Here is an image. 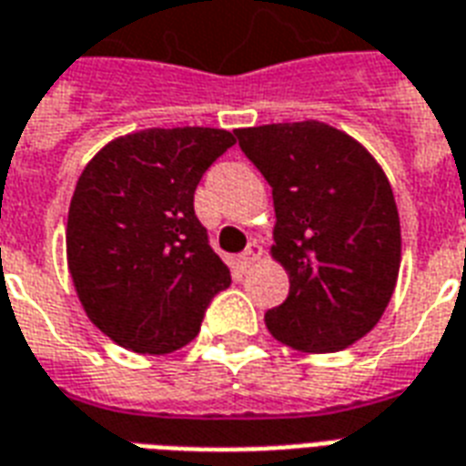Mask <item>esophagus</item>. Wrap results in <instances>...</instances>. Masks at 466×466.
<instances>
[{
    "mask_svg": "<svg viewBox=\"0 0 466 466\" xmlns=\"http://www.w3.org/2000/svg\"><path fill=\"white\" fill-rule=\"evenodd\" d=\"M261 257V247L257 242H249V247H247V249L242 251V254H239V257H237V264H239V268H242V271H247V268L251 267V264H254V261L259 259Z\"/></svg>",
    "mask_w": 466,
    "mask_h": 466,
    "instance_id": "esophagus-1",
    "label": "esophagus"
}]
</instances>
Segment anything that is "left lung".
Returning a JSON list of instances; mask_svg holds the SVG:
<instances>
[{
	"mask_svg": "<svg viewBox=\"0 0 466 466\" xmlns=\"http://www.w3.org/2000/svg\"><path fill=\"white\" fill-rule=\"evenodd\" d=\"M234 136L271 187V251L291 281L286 301L264 316L267 329L296 350H343L380 320L398 281L390 182L363 146L319 120Z\"/></svg>",
	"mask_w": 466,
	"mask_h": 466,
	"instance_id": "8db88e82",
	"label": "left lung"
}]
</instances>
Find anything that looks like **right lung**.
Instances as JSON below:
<instances>
[{
	"instance_id": "add662e5",
	"label": "right lung",
	"mask_w": 466,
	"mask_h": 466,
	"mask_svg": "<svg viewBox=\"0 0 466 466\" xmlns=\"http://www.w3.org/2000/svg\"><path fill=\"white\" fill-rule=\"evenodd\" d=\"M234 143L217 127H150L108 143L81 172L68 268L88 319L123 348L160 356L187 346L232 284L195 215V189Z\"/></svg>"
}]
</instances>
